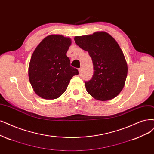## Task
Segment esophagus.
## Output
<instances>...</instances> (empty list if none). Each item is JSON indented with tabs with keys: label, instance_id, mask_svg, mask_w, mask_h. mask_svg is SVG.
I'll list each match as a JSON object with an SVG mask.
<instances>
[{
	"label": "esophagus",
	"instance_id": "34e87169",
	"mask_svg": "<svg viewBox=\"0 0 154 154\" xmlns=\"http://www.w3.org/2000/svg\"><path fill=\"white\" fill-rule=\"evenodd\" d=\"M78 70H79V73H81V71H82V68H79Z\"/></svg>",
	"mask_w": 154,
	"mask_h": 154
}]
</instances>
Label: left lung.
I'll use <instances>...</instances> for the list:
<instances>
[{
  "label": "left lung",
  "mask_w": 154,
  "mask_h": 154,
  "mask_svg": "<svg viewBox=\"0 0 154 154\" xmlns=\"http://www.w3.org/2000/svg\"><path fill=\"white\" fill-rule=\"evenodd\" d=\"M79 47L91 58L94 73L85 81L88 93L100 101L112 100L122 90L128 75V65L116 40L105 32L74 38Z\"/></svg>",
  "instance_id": "8db88e82"
}]
</instances>
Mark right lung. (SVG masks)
Returning a JSON list of instances; mask_svg holds the SVG:
<instances>
[{
  "mask_svg": "<svg viewBox=\"0 0 154 154\" xmlns=\"http://www.w3.org/2000/svg\"><path fill=\"white\" fill-rule=\"evenodd\" d=\"M71 39L61 35L44 38L33 51L28 68L29 81L35 93L45 100L63 94L77 68L70 66L66 53Z\"/></svg>",
  "mask_w": 154,
  "mask_h": 154,
  "instance_id": "right-lung-1",
  "label": "right lung"
}]
</instances>
